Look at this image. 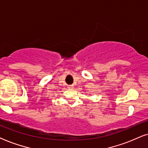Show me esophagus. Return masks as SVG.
Instances as JSON below:
<instances>
[{"label":"esophagus","mask_w":148,"mask_h":148,"mask_svg":"<svg viewBox=\"0 0 148 148\" xmlns=\"http://www.w3.org/2000/svg\"><path fill=\"white\" fill-rule=\"evenodd\" d=\"M74 87H73V86H71V85H69L68 86V88H70V89H72V88H73Z\"/></svg>","instance_id":"obj_1"}]
</instances>
